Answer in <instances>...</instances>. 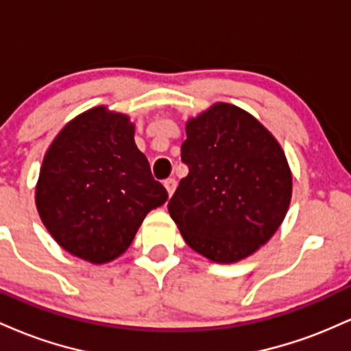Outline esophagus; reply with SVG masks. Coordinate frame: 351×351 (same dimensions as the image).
<instances>
[{
  "label": "esophagus",
  "instance_id": "esophagus-1",
  "mask_svg": "<svg viewBox=\"0 0 351 351\" xmlns=\"http://www.w3.org/2000/svg\"><path fill=\"white\" fill-rule=\"evenodd\" d=\"M165 188H167V191H168V196H171L173 193H175V189H176V180L175 178H168V180H165Z\"/></svg>",
  "mask_w": 351,
  "mask_h": 351
}]
</instances>
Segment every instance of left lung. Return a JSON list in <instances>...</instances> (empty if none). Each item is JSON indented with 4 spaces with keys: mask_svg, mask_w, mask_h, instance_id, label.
I'll list each match as a JSON object with an SVG mask.
<instances>
[{
    "mask_svg": "<svg viewBox=\"0 0 351 351\" xmlns=\"http://www.w3.org/2000/svg\"><path fill=\"white\" fill-rule=\"evenodd\" d=\"M188 176L168 201L186 244L215 263L251 256L284 221L292 175L277 140L239 107L216 104L186 123Z\"/></svg>",
    "mask_w": 351,
    "mask_h": 351,
    "instance_id": "1",
    "label": "left lung"
}]
</instances>
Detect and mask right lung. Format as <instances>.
Instances as JSON below:
<instances>
[{"label":"right lung","mask_w":351,"mask_h":351,"mask_svg":"<svg viewBox=\"0 0 351 351\" xmlns=\"http://www.w3.org/2000/svg\"><path fill=\"white\" fill-rule=\"evenodd\" d=\"M168 199L136 148L128 117L95 107L60 130L44 156L36 206L67 252L94 264L128 249L145 216Z\"/></svg>","instance_id":"1"}]
</instances>
